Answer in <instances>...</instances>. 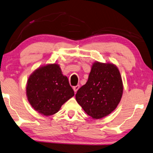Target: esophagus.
Returning <instances> with one entry per match:
<instances>
[{"instance_id": "34e87169", "label": "esophagus", "mask_w": 153, "mask_h": 153, "mask_svg": "<svg viewBox=\"0 0 153 153\" xmlns=\"http://www.w3.org/2000/svg\"><path fill=\"white\" fill-rule=\"evenodd\" d=\"M80 88V86L79 85H77L73 87V90L74 91V92H76L77 91H78V89Z\"/></svg>"}]
</instances>
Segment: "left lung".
<instances>
[{
	"instance_id": "8db88e82",
	"label": "left lung",
	"mask_w": 153,
	"mask_h": 153,
	"mask_svg": "<svg viewBox=\"0 0 153 153\" xmlns=\"http://www.w3.org/2000/svg\"><path fill=\"white\" fill-rule=\"evenodd\" d=\"M123 91L121 74L114 64L95 62L88 81L76 94V100L94 119H102L114 111Z\"/></svg>"
}]
</instances>
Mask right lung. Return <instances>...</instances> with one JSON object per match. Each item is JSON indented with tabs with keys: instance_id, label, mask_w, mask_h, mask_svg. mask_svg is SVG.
Instances as JSON below:
<instances>
[{
	"instance_id": "right-lung-1",
	"label": "right lung",
	"mask_w": 153,
	"mask_h": 153,
	"mask_svg": "<svg viewBox=\"0 0 153 153\" xmlns=\"http://www.w3.org/2000/svg\"><path fill=\"white\" fill-rule=\"evenodd\" d=\"M74 95L68 79L57 64L39 67L27 79V100L35 111L45 116L56 114Z\"/></svg>"
}]
</instances>
